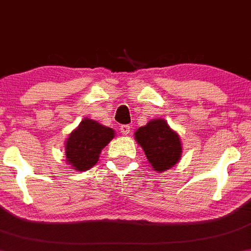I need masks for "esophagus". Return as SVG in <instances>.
Segmentation results:
<instances>
[{"mask_svg": "<svg viewBox=\"0 0 251 251\" xmlns=\"http://www.w3.org/2000/svg\"><path fill=\"white\" fill-rule=\"evenodd\" d=\"M129 131H131V126H129V125L120 126V133H122V134L127 135L129 133Z\"/></svg>", "mask_w": 251, "mask_h": 251, "instance_id": "obj_1", "label": "esophagus"}]
</instances>
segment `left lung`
<instances>
[{
    "label": "left lung",
    "instance_id": "left-lung-1",
    "mask_svg": "<svg viewBox=\"0 0 251 251\" xmlns=\"http://www.w3.org/2000/svg\"><path fill=\"white\" fill-rule=\"evenodd\" d=\"M134 139L158 174L172 169L180 160V135L170 127L165 119H151L134 132Z\"/></svg>",
    "mask_w": 251,
    "mask_h": 251
}]
</instances>
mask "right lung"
I'll use <instances>...</instances> for the list:
<instances>
[{"instance_id": "add662e5", "label": "right lung", "mask_w": 251, "mask_h": 251, "mask_svg": "<svg viewBox=\"0 0 251 251\" xmlns=\"http://www.w3.org/2000/svg\"><path fill=\"white\" fill-rule=\"evenodd\" d=\"M114 135L113 128L85 118L66 139V162L75 171H87L98 163L102 149Z\"/></svg>"}]
</instances>
